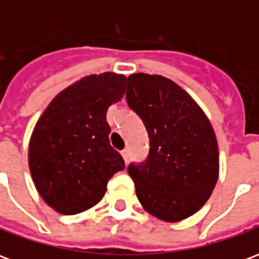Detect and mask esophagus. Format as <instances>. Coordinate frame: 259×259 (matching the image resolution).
<instances>
[{
    "mask_svg": "<svg viewBox=\"0 0 259 259\" xmlns=\"http://www.w3.org/2000/svg\"><path fill=\"white\" fill-rule=\"evenodd\" d=\"M120 154H122V157H123L124 162L127 163V159H129V152H127V150H123Z\"/></svg>",
    "mask_w": 259,
    "mask_h": 259,
    "instance_id": "1",
    "label": "esophagus"
}]
</instances>
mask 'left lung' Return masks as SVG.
Instances as JSON below:
<instances>
[{
	"instance_id": "left-lung-1",
	"label": "left lung",
	"mask_w": 259,
	"mask_h": 259,
	"mask_svg": "<svg viewBox=\"0 0 259 259\" xmlns=\"http://www.w3.org/2000/svg\"><path fill=\"white\" fill-rule=\"evenodd\" d=\"M126 100L150 139L146 162L129 166L141 206L163 222L194 215L219 178L218 141L209 119L187 91L161 74H130Z\"/></svg>"
}]
</instances>
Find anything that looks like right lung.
Listing matches in <instances>:
<instances>
[{
    "mask_svg": "<svg viewBox=\"0 0 259 259\" xmlns=\"http://www.w3.org/2000/svg\"><path fill=\"white\" fill-rule=\"evenodd\" d=\"M126 76L104 72L74 81L44 109L29 141V169L53 209L74 215L97 205L124 168L109 143L107 111L124 96Z\"/></svg>",
    "mask_w": 259,
    "mask_h": 259,
    "instance_id": "add662e5",
    "label": "right lung"
}]
</instances>
